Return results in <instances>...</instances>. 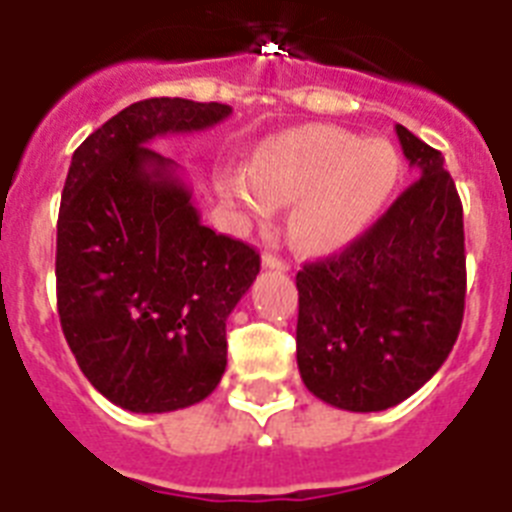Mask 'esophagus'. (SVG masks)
<instances>
[{
  "mask_svg": "<svg viewBox=\"0 0 512 512\" xmlns=\"http://www.w3.org/2000/svg\"><path fill=\"white\" fill-rule=\"evenodd\" d=\"M261 264H264L267 269H288V261L280 259V256L272 251H267L264 256H261Z\"/></svg>",
  "mask_w": 512,
  "mask_h": 512,
  "instance_id": "esophagus-1",
  "label": "esophagus"
}]
</instances>
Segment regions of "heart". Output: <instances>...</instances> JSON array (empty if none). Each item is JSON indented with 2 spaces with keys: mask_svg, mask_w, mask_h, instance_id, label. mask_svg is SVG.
Here are the masks:
<instances>
[{
  "mask_svg": "<svg viewBox=\"0 0 512 512\" xmlns=\"http://www.w3.org/2000/svg\"><path fill=\"white\" fill-rule=\"evenodd\" d=\"M399 177L402 158L388 140L304 126L264 142L251 174L227 171L222 192L259 219L293 203L290 243L306 253H335L378 219Z\"/></svg>",
  "mask_w": 512,
  "mask_h": 512,
  "instance_id": "obj_1",
  "label": "heart"
}]
</instances>
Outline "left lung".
<instances>
[{"instance_id":"8db88e82","label":"left lung","mask_w":512,"mask_h":512,"mask_svg":"<svg viewBox=\"0 0 512 512\" xmlns=\"http://www.w3.org/2000/svg\"><path fill=\"white\" fill-rule=\"evenodd\" d=\"M418 171L341 253L296 275V359L317 399L349 412L404 402L444 365L465 312L463 203L444 155L396 124Z\"/></svg>"}]
</instances>
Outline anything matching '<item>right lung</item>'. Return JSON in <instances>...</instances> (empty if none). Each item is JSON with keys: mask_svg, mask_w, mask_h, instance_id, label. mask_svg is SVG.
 <instances>
[{"mask_svg": "<svg viewBox=\"0 0 512 512\" xmlns=\"http://www.w3.org/2000/svg\"><path fill=\"white\" fill-rule=\"evenodd\" d=\"M230 113L150 97L73 153L57 216V314L89 383L129 412L182 410L219 386L227 317L259 275V253L200 222L177 163L147 147Z\"/></svg>", "mask_w": 512, "mask_h": 512, "instance_id": "1", "label": "right lung"}]
</instances>
